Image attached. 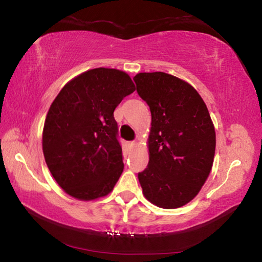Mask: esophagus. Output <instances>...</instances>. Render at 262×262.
<instances>
[{"instance_id": "1", "label": "esophagus", "mask_w": 262, "mask_h": 262, "mask_svg": "<svg viewBox=\"0 0 262 262\" xmlns=\"http://www.w3.org/2000/svg\"><path fill=\"white\" fill-rule=\"evenodd\" d=\"M128 145H129V148H135V145H136V142L135 141H132V142H129V144H128Z\"/></svg>"}]
</instances>
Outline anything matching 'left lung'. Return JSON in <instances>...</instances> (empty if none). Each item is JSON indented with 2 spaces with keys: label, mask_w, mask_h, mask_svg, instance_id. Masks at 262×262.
<instances>
[{
  "label": "left lung",
  "mask_w": 262,
  "mask_h": 262,
  "mask_svg": "<svg viewBox=\"0 0 262 262\" xmlns=\"http://www.w3.org/2000/svg\"><path fill=\"white\" fill-rule=\"evenodd\" d=\"M136 91L151 112L149 163L139 173L144 196L174 209L196 196L210 173L216 135L201 96L183 79L162 72L140 73Z\"/></svg>",
  "instance_id": "8db88e82"
}]
</instances>
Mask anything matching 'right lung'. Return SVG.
Returning a JSON list of instances; mask_svg holds the SVG:
<instances>
[{"label": "right lung", "mask_w": 262, "mask_h": 262, "mask_svg": "<svg viewBox=\"0 0 262 262\" xmlns=\"http://www.w3.org/2000/svg\"><path fill=\"white\" fill-rule=\"evenodd\" d=\"M135 85L126 73L96 68L62 88L48 110L42 151L52 176L78 200L107 195L123 171L113 112Z\"/></svg>", "instance_id": "obj_1"}]
</instances>
